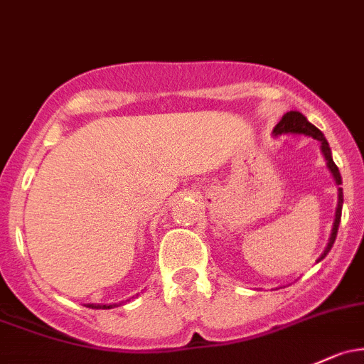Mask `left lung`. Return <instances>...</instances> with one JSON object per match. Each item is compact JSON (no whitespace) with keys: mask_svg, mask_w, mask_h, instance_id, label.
Returning <instances> with one entry per match:
<instances>
[{"mask_svg":"<svg viewBox=\"0 0 364 364\" xmlns=\"http://www.w3.org/2000/svg\"><path fill=\"white\" fill-rule=\"evenodd\" d=\"M281 134H304V136L314 137V139L319 141L321 151H323L324 159H326L328 169H330L331 176H333L336 185H342V176H340L338 167L335 166L333 159H331V150H330V144H328L326 137H324V134L321 132L319 129L314 127V125L307 120V118L304 117V114L298 113V112H288V113H286L284 117L281 118V122H279V124L274 127V136H281ZM342 204H343V192H342V188H338V204H336L333 228H331V235H330V240H328L326 250H324L323 255L317 258V262H321V259H323L324 256L330 252L331 247H333V242L336 239V232H338L340 218H342Z\"/></svg>","mask_w":364,"mask_h":364,"instance_id":"left-lung-1","label":"left lung"}]
</instances>
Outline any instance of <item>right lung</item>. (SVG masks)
<instances>
[{
	"label": "right lung",
	"instance_id": "add662e5",
	"mask_svg": "<svg viewBox=\"0 0 364 364\" xmlns=\"http://www.w3.org/2000/svg\"><path fill=\"white\" fill-rule=\"evenodd\" d=\"M87 307H92V309H113L117 307V304H109V305H101V304H89Z\"/></svg>",
	"mask_w": 364,
	"mask_h": 364
}]
</instances>
